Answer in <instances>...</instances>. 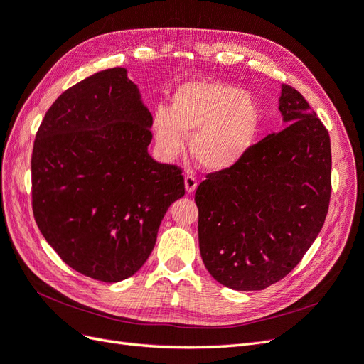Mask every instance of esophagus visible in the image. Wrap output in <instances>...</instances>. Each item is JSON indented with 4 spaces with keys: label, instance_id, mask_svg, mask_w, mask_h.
Here are the masks:
<instances>
[{
    "label": "esophagus",
    "instance_id": "obj_1",
    "mask_svg": "<svg viewBox=\"0 0 364 364\" xmlns=\"http://www.w3.org/2000/svg\"><path fill=\"white\" fill-rule=\"evenodd\" d=\"M184 186H186V192L187 193H193L198 187V181L193 177V175H186L184 177Z\"/></svg>",
    "mask_w": 364,
    "mask_h": 364
}]
</instances>
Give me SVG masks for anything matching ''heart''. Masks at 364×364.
Returning a JSON list of instances; mask_svg holds the SVG:
<instances>
[{
  "label": "heart",
  "instance_id": "b5f03b06",
  "mask_svg": "<svg viewBox=\"0 0 364 364\" xmlns=\"http://www.w3.org/2000/svg\"><path fill=\"white\" fill-rule=\"evenodd\" d=\"M262 127L259 102L220 81H189L173 90L171 109H157L152 132L163 159L191 151L207 172L220 173L239 166L250 154Z\"/></svg>",
  "mask_w": 364,
  "mask_h": 364
}]
</instances>
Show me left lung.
Here are the masks:
<instances>
[{"mask_svg":"<svg viewBox=\"0 0 364 364\" xmlns=\"http://www.w3.org/2000/svg\"><path fill=\"white\" fill-rule=\"evenodd\" d=\"M286 127L267 134L239 166L198 186L203 262L234 290L284 278L321 232L331 196L330 134L301 93L281 86Z\"/></svg>","mask_w":364,"mask_h":364,"instance_id":"obj_1","label":"left lung"}]
</instances>
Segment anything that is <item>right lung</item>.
<instances>
[{"label": "right lung", "instance_id": "1", "mask_svg": "<svg viewBox=\"0 0 364 364\" xmlns=\"http://www.w3.org/2000/svg\"><path fill=\"white\" fill-rule=\"evenodd\" d=\"M151 125L127 69L113 68L65 90L36 133L34 219L58 257L89 278L134 275L169 205L184 195L181 169L148 154Z\"/></svg>", "mask_w": 364, "mask_h": 364}]
</instances>
